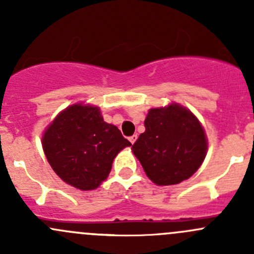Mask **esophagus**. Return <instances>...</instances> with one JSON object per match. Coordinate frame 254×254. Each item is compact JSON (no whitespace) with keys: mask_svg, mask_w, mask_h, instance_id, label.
Masks as SVG:
<instances>
[{"mask_svg":"<svg viewBox=\"0 0 254 254\" xmlns=\"http://www.w3.org/2000/svg\"><path fill=\"white\" fill-rule=\"evenodd\" d=\"M129 140H130V142L134 143V142L136 141V140H137V135H132V136H130V137H129Z\"/></svg>","mask_w":254,"mask_h":254,"instance_id":"obj_1","label":"esophagus"}]
</instances>
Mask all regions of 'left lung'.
<instances>
[{"instance_id": "1", "label": "left lung", "mask_w": 254, "mask_h": 254, "mask_svg": "<svg viewBox=\"0 0 254 254\" xmlns=\"http://www.w3.org/2000/svg\"><path fill=\"white\" fill-rule=\"evenodd\" d=\"M145 132L132 145L146 176L157 186L190 178L207 152L205 130L198 118L178 103L148 111Z\"/></svg>"}]
</instances>
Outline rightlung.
<instances>
[{
	"label": "right lung",
	"mask_w": 254,
	"mask_h": 254,
	"mask_svg": "<svg viewBox=\"0 0 254 254\" xmlns=\"http://www.w3.org/2000/svg\"><path fill=\"white\" fill-rule=\"evenodd\" d=\"M42 145L49 165L65 183L93 190L109 176L118 153L131 143L104 122L99 107L75 103L48 125Z\"/></svg>",
	"instance_id": "add662e5"
}]
</instances>
